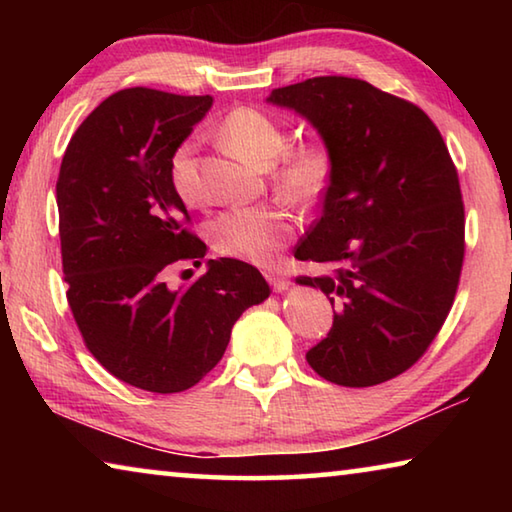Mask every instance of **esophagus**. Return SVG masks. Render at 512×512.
Here are the masks:
<instances>
[{"mask_svg": "<svg viewBox=\"0 0 512 512\" xmlns=\"http://www.w3.org/2000/svg\"><path fill=\"white\" fill-rule=\"evenodd\" d=\"M266 280H268V284H271L275 293L287 291L289 284H291V282L287 280V277L280 275V273H275V271H268V273H266Z\"/></svg>", "mask_w": 512, "mask_h": 512, "instance_id": "1", "label": "esophagus"}]
</instances>
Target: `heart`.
<instances>
[{
  "label": "heart",
  "mask_w": 512,
  "mask_h": 512,
  "mask_svg": "<svg viewBox=\"0 0 512 512\" xmlns=\"http://www.w3.org/2000/svg\"><path fill=\"white\" fill-rule=\"evenodd\" d=\"M221 142L228 151L255 167H271L275 192L293 205L309 207L325 194L332 178L329 146L309 137L298 144H287L282 124L257 108L230 110L219 126ZM173 192L187 205H198L203 198L196 167V142L185 140L176 146L169 160ZM296 232V216L284 203H259L232 207L214 216L207 235L214 250L223 257L244 259L250 264H268L280 255Z\"/></svg>",
  "instance_id": "b5f03b06"
}]
</instances>
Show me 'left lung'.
<instances>
[{"instance_id":"1","label":"left lung","mask_w":512,"mask_h":512,"mask_svg":"<svg viewBox=\"0 0 512 512\" xmlns=\"http://www.w3.org/2000/svg\"><path fill=\"white\" fill-rule=\"evenodd\" d=\"M266 101L305 117L334 164L323 214L296 248L325 271L296 282L336 307L309 366L350 388L402 375L443 327L463 266L461 185L443 135L418 106L348 76H316Z\"/></svg>"}]
</instances>
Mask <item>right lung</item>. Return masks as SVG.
Listing matches in <instances>:
<instances>
[{"mask_svg": "<svg viewBox=\"0 0 512 512\" xmlns=\"http://www.w3.org/2000/svg\"><path fill=\"white\" fill-rule=\"evenodd\" d=\"M212 97L149 88L112 94L79 126L60 164L56 203L67 300L83 341L110 375L151 393H180L221 361L232 325L268 298L255 266L221 257L169 289L176 262L207 248L187 230L169 160Z\"/></svg>", "mask_w": 512, "mask_h": 512, "instance_id": "1", "label": "right lung"}]
</instances>
